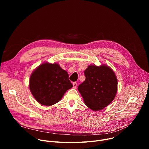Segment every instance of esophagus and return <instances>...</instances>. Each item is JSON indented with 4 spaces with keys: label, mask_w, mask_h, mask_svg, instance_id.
Listing matches in <instances>:
<instances>
[{
    "label": "esophagus",
    "mask_w": 149,
    "mask_h": 149,
    "mask_svg": "<svg viewBox=\"0 0 149 149\" xmlns=\"http://www.w3.org/2000/svg\"><path fill=\"white\" fill-rule=\"evenodd\" d=\"M77 87V83L76 82H74L73 83V88H76Z\"/></svg>",
    "instance_id": "esophagus-1"
}]
</instances>
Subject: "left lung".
<instances>
[{"mask_svg":"<svg viewBox=\"0 0 149 149\" xmlns=\"http://www.w3.org/2000/svg\"><path fill=\"white\" fill-rule=\"evenodd\" d=\"M86 80L78 91L86 105L93 111H99L109 105L117 91V79L109 66L89 65L85 70Z\"/></svg>","mask_w":149,"mask_h":149,"instance_id":"1","label":"left lung"}]
</instances>
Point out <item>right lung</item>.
<instances>
[{"label":"right lung","mask_w":149,"mask_h":149,"mask_svg":"<svg viewBox=\"0 0 149 149\" xmlns=\"http://www.w3.org/2000/svg\"><path fill=\"white\" fill-rule=\"evenodd\" d=\"M67 72L56 63L45 62L32 73L30 91L40 104L50 106L59 102L65 92L72 87Z\"/></svg>","instance_id":"right-lung-1"}]
</instances>
